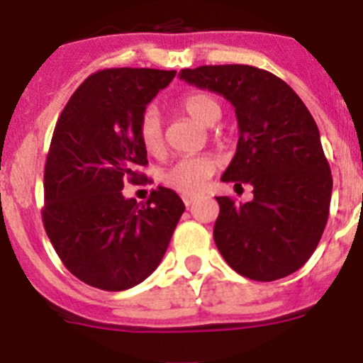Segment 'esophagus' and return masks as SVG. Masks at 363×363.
I'll return each instance as SVG.
<instances>
[{
  "label": "esophagus",
  "instance_id": "obj_1",
  "mask_svg": "<svg viewBox=\"0 0 363 363\" xmlns=\"http://www.w3.org/2000/svg\"><path fill=\"white\" fill-rule=\"evenodd\" d=\"M182 202H184L186 206H191V203L195 202V196H191V195H184V196H182Z\"/></svg>",
  "mask_w": 363,
  "mask_h": 363
}]
</instances>
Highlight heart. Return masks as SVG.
Instances as JSON below:
<instances>
[{
  "instance_id": "heart-1",
  "label": "heart",
  "mask_w": 363,
  "mask_h": 363,
  "mask_svg": "<svg viewBox=\"0 0 363 363\" xmlns=\"http://www.w3.org/2000/svg\"><path fill=\"white\" fill-rule=\"evenodd\" d=\"M175 108L195 118L202 125H213L221 117L220 101L211 94L200 92V90L186 92L184 96L179 97L175 101ZM136 135H138L140 145L150 156H160L164 150L161 122L152 108L142 113L138 125H136ZM214 172H216V161L211 156H189L182 157L168 170H164L161 181L174 191L182 193V195H193L203 188L206 181Z\"/></svg>"
}]
</instances>
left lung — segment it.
<instances>
[{
  "label": "left lung",
  "instance_id": "1",
  "mask_svg": "<svg viewBox=\"0 0 363 363\" xmlns=\"http://www.w3.org/2000/svg\"><path fill=\"white\" fill-rule=\"evenodd\" d=\"M181 79L235 108L238 149L221 181L253 188L246 203L216 196L218 250L246 279L291 275L318 248L332 199V172L311 111L286 81L252 65L182 69Z\"/></svg>",
  "mask_w": 363,
  "mask_h": 363
}]
</instances>
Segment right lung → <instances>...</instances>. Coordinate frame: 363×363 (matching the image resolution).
Masks as SVG:
<instances>
[{
	"label": "right lung",
	"instance_id": "right-lung-1",
	"mask_svg": "<svg viewBox=\"0 0 363 363\" xmlns=\"http://www.w3.org/2000/svg\"><path fill=\"white\" fill-rule=\"evenodd\" d=\"M175 70L104 69L88 76L63 108L44 168L42 221L76 279L125 291L160 266L184 203L157 186L145 203L124 199L145 175L136 125Z\"/></svg>",
	"mask_w": 363,
	"mask_h": 363
}]
</instances>
